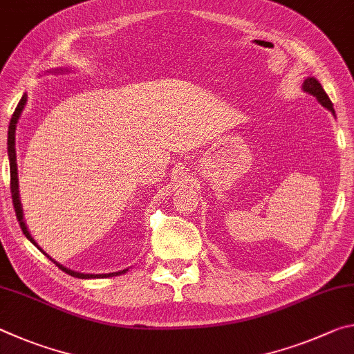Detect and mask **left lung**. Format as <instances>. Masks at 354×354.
Instances as JSON below:
<instances>
[{"instance_id":"left-lung-1","label":"left lung","mask_w":354,"mask_h":354,"mask_svg":"<svg viewBox=\"0 0 354 354\" xmlns=\"http://www.w3.org/2000/svg\"><path fill=\"white\" fill-rule=\"evenodd\" d=\"M303 91L313 95V97H315L317 101H319V103H320L323 107H326L328 111H331V112L334 113L331 100H329L326 92L323 91L322 84H320L319 81H317L314 76H309L308 80H304V82H303Z\"/></svg>"}]
</instances>
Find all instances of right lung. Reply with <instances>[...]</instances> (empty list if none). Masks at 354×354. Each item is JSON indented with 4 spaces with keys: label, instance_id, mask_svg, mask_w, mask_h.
Returning <instances> with one entry per match:
<instances>
[{
    "label": "right lung",
    "instance_id": "obj_1",
    "mask_svg": "<svg viewBox=\"0 0 354 354\" xmlns=\"http://www.w3.org/2000/svg\"><path fill=\"white\" fill-rule=\"evenodd\" d=\"M62 68L61 70H55V73H62ZM26 101H28V97L26 93L23 95L19 106L15 107V112L14 115H12L10 118V123H9V131H8V154H9V167H10V194H12V203H14V209H15V214H17V220H19L20 223V227L23 231V234L26 236V239H29L35 247H37L41 253H44L46 257H50V261H53L56 263V266L61 268L62 272L71 274V277L75 278H81V279H91V278H107V277H117V274H122V273H127V270H122V272H113V273H101V274H91V273H80V272H75V270H70V268L61 266V263L56 262L55 259H53L51 256H48L44 250H41L37 242L34 241L32 236L29 234L28 227L25 225V220H23V209H21V201H20V194H19V173H17V154H15V128H17V122H19V118L21 115L23 109H25L26 106Z\"/></svg>",
    "mask_w": 354,
    "mask_h": 354
}]
</instances>
